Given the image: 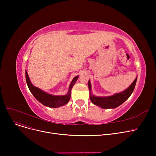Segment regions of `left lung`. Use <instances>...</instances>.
I'll return each instance as SVG.
<instances>
[{"label":"left lung","instance_id":"left-lung-1","mask_svg":"<svg viewBox=\"0 0 156 156\" xmlns=\"http://www.w3.org/2000/svg\"><path fill=\"white\" fill-rule=\"evenodd\" d=\"M136 80L137 78H135L133 83L122 92L116 94L115 95L110 97H95L90 95V100L93 104L98 106H100V107L103 109L116 108L123 103L125 101H126L129 97V96L132 95L134 90ZM88 88L90 90H91V84L90 80L88 81Z\"/></svg>","mask_w":156,"mask_h":156}]
</instances>
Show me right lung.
I'll list each match as a JSON object with an SVG mask.
<instances>
[{
	"instance_id": "add662e5",
	"label": "right lung",
	"mask_w": 156,
	"mask_h": 156,
	"mask_svg": "<svg viewBox=\"0 0 156 156\" xmlns=\"http://www.w3.org/2000/svg\"><path fill=\"white\" fill-rule=\"evenodd\" d=\"M25 75H26L27 83L28 85L29 90L31 92V94L34 95L35 99L38 101H39L40 103H42L43 105L47 106V107H49V108H54L60 107V106L64 105L68 102L71 97V88L74 85V84L75 83L76 81L78 78V76H77L75 78H74V79L72 80L71 83L69 85L68 94L67 95H62V96H55V95L47 94L44 91H42V90H40L37 87H35L30 82V80L29 79L27 70L25 72Z\"/></svg>"
}]
</instances>
